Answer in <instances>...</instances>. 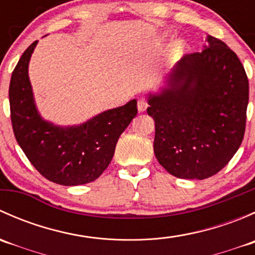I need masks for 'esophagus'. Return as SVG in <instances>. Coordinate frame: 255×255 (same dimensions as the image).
<instances>
[{
    "label": "esophagus",
    "mask_w": 255,
    "mask_h": 255,
    "mask_svg": "<svg viewBox=\"0 0 255 255\" xmlns=\"http://www.w3.org/2000/svg\"><path fill=\"white\" fill-rule=\"evenodd\" d=\"M148 107V100L145 97H142V99L138 100V111L139 112H144Z\"/></svg>",
    "instance_id": "obj_1"
}]
</instances>
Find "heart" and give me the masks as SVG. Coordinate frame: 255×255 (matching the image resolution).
Segmentation results:
<instances>
[{"mask_svg": "<svg viewBox=\"0 0 255 255\" xmlns=\"http://www.w3.org/2000/svg\"><path fill=\"white\" fill-rule=\"evenodd\" d=\"M185 49V44L184 43H176L175 47H174V53L179 54L180 51H182Z\"/></svg>", "mask_w": 255, "mask_h": 255, "instance_id": "heart-1", "label": "heart"}]
</instances>
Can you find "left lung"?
<instances>
[{"label": "left lung", "mask_w": 255, "mask_h": 255, "mask_svg": "<svg viewBox=\"0 0 255 255\" xmlns=\"http://www.w3.org/2000/svg\"><path fill=\"white\" fill-rule=\"evenodd\" d=\"M201 53L186 54L169 76V89L150 96L154 154L180 179H207L222 170L246 132L249 84L237 54L207 37Z\"/></svg>", "instance_id": "8db88e82"}]
</instances>
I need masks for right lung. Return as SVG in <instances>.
I'll list each match as a JSON object with an SVG mask.
<instances>
[{
    "label": "right lung",
    "mask_w": 255,
    "mask_h": 255,
    "mask_svg": "<svg viewBox=\"0 0 255 255\" xmlns=\"http://www.w3.org/2000/svg\"><path fill=\"white\" fill-rule=\"evenodd\" d=\"M37 43L22 54L9 82L14 137L45 179L65 186L87 184L110 165L118 138L138 113L137 101L101 113L78 127L61 128L45 122L35 109L28 78V63Z\"/></svg>",
    "instance_id": "obj_1"
}]
</instances>
